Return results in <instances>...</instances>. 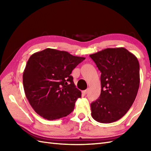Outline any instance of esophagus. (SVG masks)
I'll return each instance as SVG.
<instances>
[{"label": "esophagus", "instance_id": "obj_1", "mask_svg": "<svg viewBox=\"0 0 151 151\" xmlns=\"http://www.w3.org/2000/svg\"><path fill=\"white\" fill-rule=\"evenodd\" d=\"M88 92V89H86V90H84V91H83V93H84V94H87Z\"/></svg>", "mask_w": 151, "mask_h": 151}]
</instances>
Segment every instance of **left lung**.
I'll return each instance as SVG.
<instances>
[{
	"label": "left lung",
	"instance_id": "left-lung-1",
	"mask_svg": "<svg viewBox=\"0 0 151 151\" xmlns=\"http://www.w3.org/2000/svg\"><path fill=\"white\" fill-rule=\"evenodd\" d=\"M101 72V92L91 104V116L102 123L123 117L134 103L139 86V63L123 47L108 48L89 55Z\"/></svg>",
	"mask_w": 151,
	"mask_h": 151
}]
</instances>
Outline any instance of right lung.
Segmentation results:
<instances>
[{"label": "right lung", "mask_w": 151, "mask_h": 151, "mask_svg": "<svg viewBox=\"0 0 151 151\" xmlns=\"http://www.w3.org/2000/svg\"><path fill=\"white\" fill-rule=\"evenodd\" d=\"M85 59L49 48L30 57L22 82L28 101L37 114L55 120L71 113L82 94L70 74Z\"/></svg>", "instance_id": "obj_1"}]
</instances>
